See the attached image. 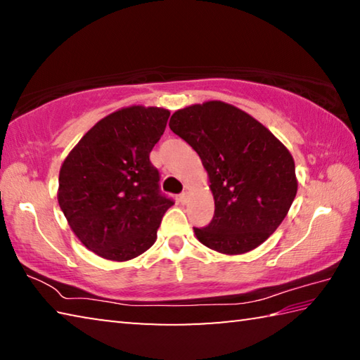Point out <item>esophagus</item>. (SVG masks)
Masks as SVG:
<instances>
[{"mask_svg":"<svg viewBox=\"0 0 360 360\" xmlns=\"http://www.w3.org/2000/svg\"><path fill=\"white\" fill-rule=\"evenodd\" d=\"M187 200H188V193L187 192H182L181 195H179V202L184 205V203H187Z\"/></svg>","mask_w":360,"mask_h":360,"instance_id":"esophagus-1","label":"esophagus"}]
</instances>
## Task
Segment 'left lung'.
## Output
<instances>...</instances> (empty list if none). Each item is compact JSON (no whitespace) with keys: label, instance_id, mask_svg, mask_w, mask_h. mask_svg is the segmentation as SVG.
Masks as SVG:
<instances>
[{"label":"left lung","instance_id":"left-lung-1","mask_svg":"<svg viewBox=\"0 0 360 360\" xmlns=\"http://www.w3.org/2000/svg\"><path fill=\"white\" fill-rule=\"evenodd\" d=\"M169 129L192 146L210 176L214 216L193 227L198 241L229 255L260 246L297 195L290 152L252 115L224 101L179 109Z\"/></svg>","mask_w":360,"mask_h":360}]
</instances>
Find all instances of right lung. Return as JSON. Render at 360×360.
Segmentation results:
<instances>
[{"label": "right lung", "instance_id": "add662e5", "mask_svg": "<svg viewBox=\"0 0 360 360\" xmlns=\"http://www.w3.org/2000/svg\"><path fill=\"white\" fill-rule=\"evenodd\" d=\"M168 117L163 108L119 109L96 122L60 168V208L82 245L103 259L125 262L148 251L174 203L149 160Z\"/></svg>", "mask_w": 360, "mask_h": 360}]
</instances>
